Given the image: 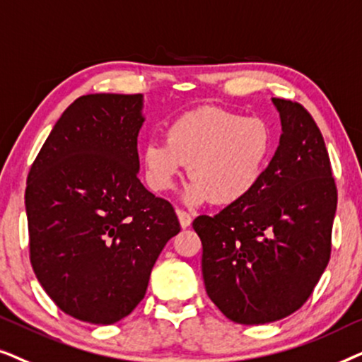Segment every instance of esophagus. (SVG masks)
<instances>
[{"instance_id":"esophagus-1","label":"esophagus","mask_w":362,"mask_h":362,"mask_svg":"<svg viewBox=\"0 0 362 362\" xmlns=\"http://www.w3.org/2000/svg\"><path fill=\"white\" fill-rule=\"evenodd\" d=\"M177 216H178V221H180L182 228H187V226H190V223H192L190 214H187V211H184V210H177Z\"/></svg>"}]
</instances>
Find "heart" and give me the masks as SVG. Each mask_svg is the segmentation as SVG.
<instances>
[{
    "instance_id": "b5f03b06",
    "label": "heart",
    "mask_w": 362,
    "mask_h": 362,
    "mask_svg": "<svg viewBox=\"0 0 362 362\" xmlns=\"http://www.w3.org/2000/svg\"><path fill=\"white\" fill-rule=\"evenodd\" d=\"M274 147L276 136L264 119L206 105L178 115L168 125L167 142L148 141L142 163L152 190L173 189L189 165L185 205H235L262 184Z\"/></svg>"
}]
</instances>
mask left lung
I'll list each match as a JSON object with an SVG mask.
<instances>
[{
	"instance_id": "1",
	"label": "left lung",
	"mask_w": 362,
	"mask_h": 362,
	"mask_svg": "<svg viewBox=\"0 0 362 362\" xmlns=\"http://www.w3.org/2000/svg\"><path fill=\"white\" fill-rule=\"evenodd\" d=\"M281 136L258 189L200 215L206 295L238 325H267L305 305L331 255L338 192L317 125L303 105L272 99Z\"/></svg>"
}]
</instances>
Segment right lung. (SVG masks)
Instances as JSON below:
<instances>
[{"label":"right lung","mask_w":362,"mask_h":362,"mask_svg":"<svg viewBox=\"0 0 362 362\" xmlns=\"http://www.w3.org/2000/svg\"><path fill=\"white\" fill-rule=\"evenodd\" d=\"M142 94H89L54 124L26 185L31 264L61 311L114 325L146 296L173 206L141 184Z\"/></svg>","instance_id":"right-lung-1"}]
</instances>
